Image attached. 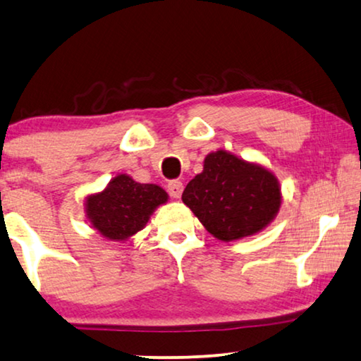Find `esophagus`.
Wrapping results in <instances>:
<instances>
[{
	"label": "esophagus",
	"instance_id": "1",
	"mask_svg": "<svg viewBox=\"0 0 361 361\" xmlns=\"http://www.w3.org/2000/svg\"><path fill=\"white\" fill-rule=\"evenodd\" d=\"M166 191H169V195L171 197H180L183 192V183L178 180L169 181V185H166Z\"/></svg>",
	"mask_w": 361,
	"mask_h": 361
}]
</instances>
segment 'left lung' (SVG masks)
<instances>
[{"label":"left lung","mask_w":361,"mask_h":361,"mask_svg":"<svg viewBox=\"0 0 361 361\" xmlns=\"http://www.w3.org/2000/svg\"><path fill=\"white\" fill-rule=\"evenodd\" d=\"M281 188L271 171L217 150L204 159L202 173L188 183L181 199L222 241L255 235L281 207Z\"/></svg>","instance_id":"1"}]
</instances>
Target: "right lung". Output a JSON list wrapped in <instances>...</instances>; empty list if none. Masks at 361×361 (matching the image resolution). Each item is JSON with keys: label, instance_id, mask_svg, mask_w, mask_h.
I'll return each mask as SVG.
<instances>
[{"label": "right lung", "instance_id": "add662e5", "mask_svg": "<svg viewBox=\"0 0 361 361\" xmlns=\"http://www.w3.org/2000/svg\"><path fill=\"white\" fill-rule=\"evenodd\" d=\"M157 185H142L128 175H118L99 195L87 197V217L92 227L109 240L123 241L147 224L150 214L166 202Z\"/></svg>", "mask_w": 361, "mask_h": 361}]
</instances>
